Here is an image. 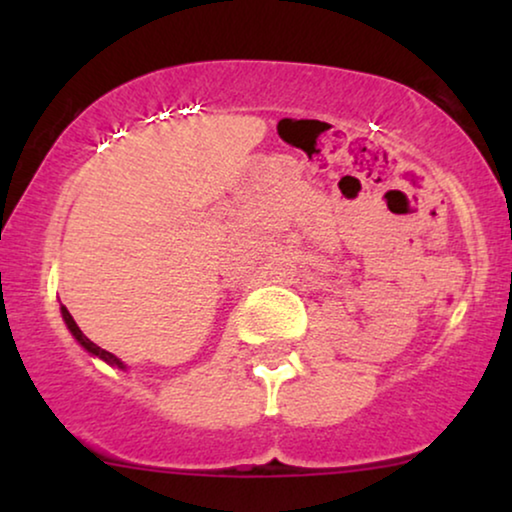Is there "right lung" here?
Wrapping results in <instances>:
<instances>
[{"mask_svg": "<svg viewBox=\"0 0 512 512\" xmlns=\"http://www.w3.org/2000/svg\"><path fill=\"white\" fill-rule=\"evenodd\" d=\"M62 319H65V324H67V328H69V331H72V335H74V338L81 342V347H86L90 354L100 356V359H102V361H107V363H111V366H118V368H123V363H121V361H118L114 354H111V352H107V349L97 347L93 340H90V338H86V335H83V333H81V328H79V326H76V321L72 319V314H69V312H67V307H65V305H62Z\"/></svg>", "mask_w": 512, "mask_h": 512, "instance_id": "obj_1", "label": "right lung"}]
</instances>
